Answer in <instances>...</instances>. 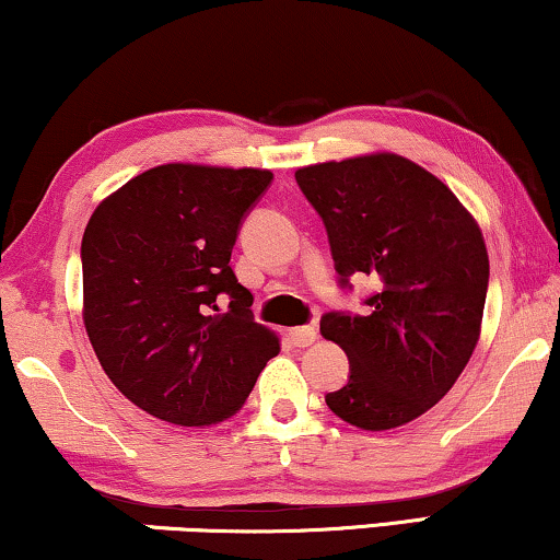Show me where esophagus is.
<instances>
[{"label":"esophagus","instance_id":"obj_1","mask_svg":"<svg viewBox=\"0 0 560 560\" xmlns=\"http://www.w3.org/2000/svg\"><path fill=\"white\" fill-rule=\"evenodd\" d=\"M316 326H298V328H290L288 331V339L293 347H311L313 341H316Z\"/></svg>","mask_w":560,"mask_h":560}]
</instances>
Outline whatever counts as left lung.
<instances>
[{"mask_svg":"<svg viewBox=\"0 0 560 560\" xmlns=\"http://www.w3.org/2000/svg\"><path fill=\"white\" fill-rule=\"evenodd\" d=\"M318 217L341 288L370 275V316L331 311L324 339L349 357V382L326 405L362 431H389L454 387L479 341L489 285L485 236L448 186L393 152L295 171Z\"/></svg>","mask_w":560,"mask_h":560,"instance_id":"8db88e82","label":"left lung"}]
</instances>
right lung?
I'll use <instances>...</instances> for the list:
<instances>
[{
	"mask_svg": "<svg viewBox=\"0 0 560 560\" xmlns=\"http://www.w3.org/2000/svg\"><path fill=\"white\" fill-rule=\"evenodd\" d=\"M272 183L257 167L167 163L91 213L81 242L83 324L106 377L175 425L242 408L280 341L255 324L229 265L242 221Z\"/></svg>",
	"mask_w": 560,
	"mask_h": 560,
	"instance_id": "1",
	"label": "right lung"
}]
</instances>
